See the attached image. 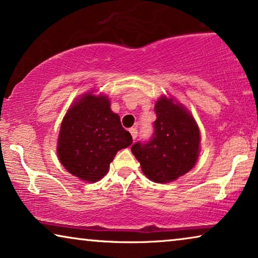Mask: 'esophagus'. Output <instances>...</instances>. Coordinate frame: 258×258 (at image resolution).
Masks as SVG:
<instances>
[{"label": "esophagus", "mask_w": 258, "mask_h": 258, "mask_svg": "<svg viewBox=\"0 0 258 258\" xmlns=\"http://www.w3.org/2000/svg\"><path fill=\"white\" fill-rule=\"evenodd\" d=\"M129 132H130V134H132L133 139L135 140L136 137H137V134H139V133H137V129H136V128H130V129H129Z\"/></svg>", "instance_id": "obj_1"}]
</instances>
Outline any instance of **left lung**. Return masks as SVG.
Listing matches in <instances>:
<instances>
[{"instance_id": "1", "label": "left lung", "mask_w": 258, "mask_h": 258, "mask_svg": "<svg viewBox=\"0 0 258 258\" xmlns=\"http://www.w3.org/2000/svg\"><path fill=\"white\" fill-rule=\"evenodd\" d=\"M156 121L148 142H137L132 153L143 174L157 183L171 182L191 170L200 153V130L181 103L162 96L155 104Z\"/></svg>"}]
</instances>
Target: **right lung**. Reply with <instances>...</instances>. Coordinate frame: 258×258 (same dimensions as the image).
Masks as SVG:
<instances>
[{
  "instance_id": "add662e5",
  "label": "right lung",
  "mask_w": 258,
  "mask_h": 258,
  "mask_svg": "<svg viewBox=\"0 0 258 258\" xmlns=\"http://www.w3.org/2000/svg\"><path fill=\"white\" fill-rule=\"evenodd\" d=\"M132 143L108 96L88 93L74 102L63 118L57 155L70 174L96 182L107 174L117 151Z\"/></svg>"
}]
</instances>
